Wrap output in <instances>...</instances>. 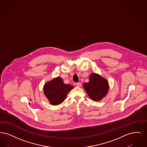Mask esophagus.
I'll use <instances>...</instances> for the list:
<instances>
[{
  "instance_id": "obj_1",
  "label": "esophagus",
  "mask_w": 147,
  "mask_h": 147,
  "mask_svg": "<svg viewBox=\"0 0 147 147\" xmlns=\"http://www.w3.org/2000/svg\"><path fill=\"white\" fill-rule=\"evenodd\" d=\"M76 86H78V87H81V86H82V83H80V82H79V83H76Z\"/></svg>"
}]
</instances>
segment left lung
<instances>
[{"label":"left lung","instance_id":"left-lung-1","mask_svg":"<svg viewBox=\"0 0 147 147\" xmlns=\"http://www.w3.org/2000/svg\"><path fill=\"white\" fill-rule=\"evenodd\" d=\"M88 96L94 101H100L105 97L109 91L107 80L96 73H91L88 83L83 84Z\"/></svg>","mask_w":147,"mask_h":147}]
</instances>
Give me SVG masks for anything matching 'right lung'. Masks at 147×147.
Here are the masks:
<instances>
[{"label": "right lung", "instance_id": "1", "mask_svg": "<svg viewBox=\"0 0 147 147\" xmlns=\"http://www.w3.org/2000/svg\"><path fill=\"white\" fill-rule=\"evenodd\" d=\"M73 88L70 84H64L62 78L58 77L45 84L43 91L51 105H58L63 102Z\"/></svg>", "mask_w": 147, "mask_h": 147}]
</instances>
